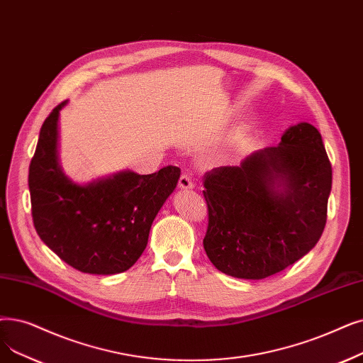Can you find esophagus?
<instances>
[{"instance_id": "34e87169", "label": "esophagus", "mask_w": 363, "mask_h": 363, "mask_svg": "<svg viewBox=\"0 0 363 363\" xmlns=\"http://www.w3.org/2000/svg\"><path fill=\"white\" fill-rule=\"evenodd\" d=\"M178 186L181 188V190H191V188L194 186V182L191 181L190 175L188 173H182L181 178H179V182H178Z\"/></svg>"}]
</instances>
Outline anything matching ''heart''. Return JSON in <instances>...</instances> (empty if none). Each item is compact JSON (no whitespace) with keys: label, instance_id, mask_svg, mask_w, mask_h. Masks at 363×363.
I'll use <instances>...</instances> for the list:
<instances>
[{"label":"heart","instance_id":"obj_1","mask_svg":"<svg viewBox=\"0 0 363 363\" xmlns=\"http://www.w3.org/2000/svg\"><path fill=\"white\" fill-rule=\"evenodd\" d=\"M245 138H243V135H235L234 138H233V145H238V144H240L242 143V140H243Z\"/></svg>","mask_w":363,"mask_h":363}]
</instances>
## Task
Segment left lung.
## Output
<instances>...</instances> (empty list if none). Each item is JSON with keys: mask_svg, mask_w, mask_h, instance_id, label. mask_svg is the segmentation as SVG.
<instances>
[{"mask_svg": "<svg viewBox=\"0 0 363 363\" xmlns=\"http://www.w3.org/2000/svg\"><path fill=\"white\" fill-rule=\"evenodd\" d=\"M203 246L219 272L259 280L303 258L326 224L333 167L319 130L298 123L277 147L204 175Z\"/></svg>", "mask_w": 363, "mask_h": 363, "instance_id": "8db88e82", "label": "left lung"}]
</instances>
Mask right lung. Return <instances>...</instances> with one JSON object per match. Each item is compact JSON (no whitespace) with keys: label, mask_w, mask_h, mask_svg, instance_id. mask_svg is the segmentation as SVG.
Listing matches in <instances>:
<instances>
[{"label":"right lung","mask_w":363,"mask_h":363,"mask_svg":"<svg viewBox=\"0 0 363 363\" xmlns=\"http://www.w3.org/2000/svg\"><path fill=\"white\" fill-rule=\"evenodd\" d=\"M59 104L41 125L29 164V193L40 239L75 270L117 274L129 270L147 247L152 220L177 188L181 169L151 175L123 170L86 185L59 164Z\"/></svg>","instance_id":"obj_1"}]
</instances>
